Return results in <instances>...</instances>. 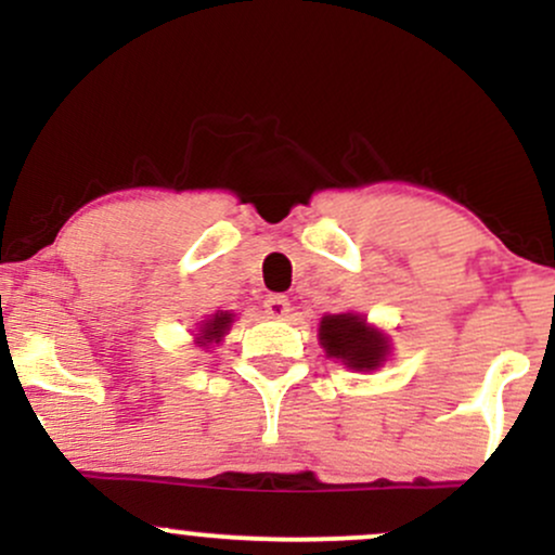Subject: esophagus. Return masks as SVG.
Returning <instances> with one entry per match:
<instances>
[{
	"instance_id": "obj_1",
	"label": "esophagus",
	"mask_w": 555,
	"mask_h": 555,
	"mask_svg": "<svg viewBox=\"0 0 555 555\" xmlns=\"http://www.w3.org/2000/svg\"><path fill=\"white\" fill-rule=\"evenodd\" d=\"M263 310L269 318L282 321V318L289 315V299H286L284 295H269L263 299Z\"/></svg>"
}]
</instances>
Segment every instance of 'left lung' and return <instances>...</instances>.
I'll return each mask as SVG.
<instances>
[{
  "mask_svg": "<svg viewBox=\"0 0 555 555\" xmlns=\"http://www.w3.org/2000/svg\"><path fill=\"white\" fill-rule=\"evenodd\" d=\"M321 344L328 358L341 360L354 371H373L384 362L386 339L365 326L360 315H326L321 321Z\"/></svg>",
  "mask_w": 555,
  "mask_h": 555,
  "instance_id": "1",
  "label": "left lung"
}]
</instances>
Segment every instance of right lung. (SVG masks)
Here are the masks:
<instances>
[{
	"label": "right lung",
	"mask_w": 555,
	"mask_h": 555,
	"mask_svg": "<svg viewBox=\"0 0 555 555\" xmlns=\"http://www.w3.org/2000/svg\"><path fill=\"white\" fill-rule=\"evenodd\" d=\"M229 323H232V313H216L214 318H208V323H203L201 336H197V344H201V347H206V344L219 341L221 336L227 334Z\"/></svg>",
	"instance_id": "obj_1"
}]
</instances>
